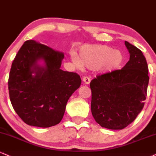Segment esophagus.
Segmentation results:
<instances>
[{
  "label": "esophagus",
  "mask_w": 156,
  "mask_h": 156,
  "mask_svg": "<svg viewBox=\"0 0 156 156\" xmlns=\"http://www.w3.org/2000/svg\"><path fill=\"white\" fill-rule=\"evenodd\" d=\"M82 80H83V82L85 84H86V85H89V84L90 83V81H91V80H90V78H89V77H87V76H85V77H83V78H82Z\"/></svg>",
  "instance_id": "34e87169"
}]
</instances>
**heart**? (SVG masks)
<instances>
[{
    "mask_svg": "<svg viewBox=\"0 0 156 156\" xmlns=\"http://www.w3.org/2000/svg\"><path fill=\"white\" fill-rule=\"evenodd\" d=\"M74 62L90 69L98 70L102 73H110L120 69L124 62V56L120 50L100 44L83 45L78 56L72 54Z\"/></svg>",
    "mask_w": 156,
    "mask_h": 156,
    "instance_id": "1",
    "label": "heart"
}]
</instances>
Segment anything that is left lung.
I'll return each mask as SVG.
<instances>
[{
    "mask_svg": "<svg viewBox=\"0 0 156 156\" xmlns=\"http://www.w3.org/2000/svg\"><path fill=\"white\" fill-rule=\"evenodd\" d=\"M129 61L121 70L97 76L90 83L91 113L104 128L123 129L134 121L144 107L149 83L142 52L125 41Z\"/></svg>",
    "mask_w": 156,
    "mask_h": 156,
    "instance_id": "obj_1",
    "label": "left lung"
}]
</instances>
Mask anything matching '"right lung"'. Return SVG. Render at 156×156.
Listing matches in <instances>:
<instances>
[{"instance_id": "obj_1", "label": "right lung", "mask_w": 156, "mask_h": 156, "mask_svg": "<svg viewBox=\"0 0 156 156\" xmlns=\"http://www.w3.org/2000/svg\"><path fill=\"white\" fill-rule=\"evenodd\" d=\"M64 57L33 40L25 41L16 54L9 73V97L27 125L47 128L58 124L69 98L80 87L77 73L60 69Z\"/></svg>"}]
</instances>
